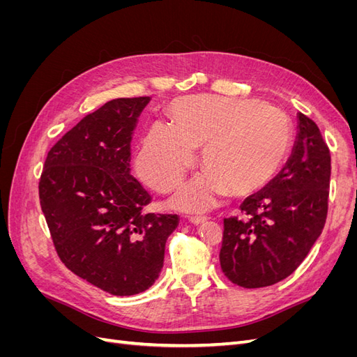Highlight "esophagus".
I'll use <instances>...</instances> for the list:
<instances>
[{
  "label": "esophagus",
  "instance_id": "34e87169",
  "mask_svg": "<svg viewBox=\"0 0 357 357\" xmlns=\"http://www.w3.org/2000/svg\"><path fill=\"white\" fill-rule=\"evenodd\" d=\"M189 220H190L192 223L199 225V223H204L205 220H207V215H190Z\"/></svg>",
  "mask_w": 357,
  "mask_h": 357
}]
</instances>
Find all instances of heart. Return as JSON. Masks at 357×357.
Listing matches in <instances>:
<instances>
[{
  "label": "heart",
  "mask_w": 357,
  "mask_h": 357,
  "mask_svg": "<svg viewBox=\"0 0 357 357\" xmlns=\"http://www.w3.org/2000/svg\"><path fill=\"white\" fill-rule=\"evenodd\" d=\"M171 123L149 128L137 172L158 192H169L195 164L205 167L174 197L183 210H207L226 190L240 197L271 181L291 147V123L278 107L259 100L193 95L169 105Z\"/></svg>",
  "instance_id": "1"
}]
</instances>
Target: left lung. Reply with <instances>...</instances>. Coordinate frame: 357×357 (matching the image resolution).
<instances>
[{"label": "left lung", "mask_w": 357, "mask_h": 357, "mask_svg": "<svg viewBox=\"0 0 357 357\" xmlns=\"http://www.w3.org/2000/svg\"><path fill=\"white\" fill-rule=\"evenodd\" d=\"M331 152L319 126L298 114L286 165L223 220L220 266L232 283L266 287L289 277L320 236L328 215Z\"/></svg>", "instance_id": "8db88e82"}]
</instances>
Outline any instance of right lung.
Here are the masks:
<instances>
[{
    "label": "right lung",
    "mask_w": 357,
    "mask_h": 357,
    "mask_svg": "<svg viewBox=\"0 0 357 357\" xmlns=\"http://www.w3.org/2000/svg\"><path fill=\"white\" fill-rule=\"evenodd\" d=\"M149 96L105 102L53 146L38 193L53 245L75 275L116 296L152 286L177 214L146 213L131 176V139Z\"/></svg>",
    "instance_id": "1"
}]
</instances>
